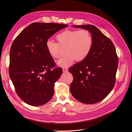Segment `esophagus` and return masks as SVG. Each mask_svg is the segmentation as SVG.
Here are the masks:
<instances>
[{
	"mask_svg": "<svg viewBox=\"0 0 132 132\" xmlns=\"http://www.w3.org/2000/svg\"><path fill=\"white\" fill-rule=\"evenodd\" d=\"M62 69H63V72H66V71H68V70L67 68H63Z\"/></svg>",
	"mask_w": 132,
	"mask_h": 132,
	"instance_id": "1",
	"label": "esophagus"
}]
</instances>
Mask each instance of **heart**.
Instances as JSON below:
<instances>
[{"label":"heart","mask_w":132,"mask_h":132,"mask_svg":"<svg viewBox=\"0 0 132 132\" xmlns=\"http://www.w3.org/2000/svg\"><path fill=\"white\" fill-rule=\"evenodd\" d=\"M57 43L47 40L46 48L50 56L58 59L63 54L65 55L57 62L58 65L67 67L75 59L82 61L89 54L93 45V38L90 32L85 29L80 30H65L55 36Z\"/></svg>","instance_id":"obj_1"}]
</instances>
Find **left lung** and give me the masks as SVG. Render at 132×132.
Listing matches in <instances>:
<instances>
[{
    "mask_svg": "<svg viewBox=\"0 0 132 132\" xmlns=\"http://www.w3.org/2000/svg\"><path fill=\"white\" fill-rule=\"evenodd\" d=\"M90 32L93 45L85 59L69 69L73 76L70 90L73 97L86 104L103 100L113 88L118 58L111 39L91 25H75Z\"/></svg>",
    "mask_w": 132,
    "mask_h": 132,
    "instance_id": "left-lung-1",
    "label": "left lung"
}]
</instances>
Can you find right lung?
<instances>
[{"label": "right lung", "mask_w": 132, "mask_h": 132, "mask_svg": "<svg viewBox=\"0 0 132 132\" xmlns=\"http://www.w3.org/2000/svg\"><path fill=\"white\" fill-rule=\"evenodd\" d=\"M56 23L34 22L15 38L10 51L9 72L18 95L31 106H38L51 100L54 85L62 74L46 48L53 34L67 27Z\"/></svg>", "instance_id": "1"}]
</instances>
